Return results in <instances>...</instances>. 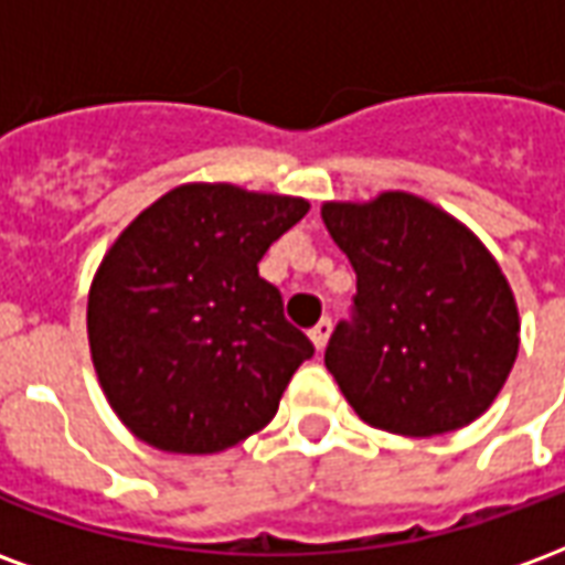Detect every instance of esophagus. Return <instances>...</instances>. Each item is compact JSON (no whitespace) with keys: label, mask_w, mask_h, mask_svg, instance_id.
I'll list each match as a JSON object with an SVG mask.
<instances>
[{"label":"esophagus","mask_w":565,"mask_h":565,"mask_svg":"<svg viewBox=\"0 0 565 565\" xmlns=\"http://www.w3.org/2000/svg\"><path fill=\"white\" fill-rule=\"evenodd\" d=\"M330 332H332L330 320H320L318 327L308 332V335H311V344H315L318 351H323V348H327V342H330Z\"/></svg>","instance_id":"esophagus-1"}]
</instances>
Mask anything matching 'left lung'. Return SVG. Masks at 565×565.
Masks as SVG:
<instances>
[{
    "label": "left lung",
    "mask_w": 565,
    "mask_h": 565,
    "mask_svg": "<svg viewBox=\"0 0 565 565\" xmlns=\"http://www.w3.org/2000/svg\"><path fill=\"white\" fill-rule=\"evenodd\" d=\"M320 217L356 271L354 315L323 363L369 426L441 436L472 424L509 379L521 318L493 254L412 193L327 202Z\"/></svg>",
    "instance_id": "obj_1"
}]
</instances>
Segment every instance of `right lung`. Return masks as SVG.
<instances>
[{
  "label": "right lung",
  "mask_w": 565,
  "mask_h": 565,
  "mask_svg": "<svg viewBox=\"0 0 565 565\" xmlns=\"http://www.w3.org/2000/svg\"><path fill=\"white\" fill-rule=\"evenodd\" d=\"M308 202L181 184L108 247L87 299L90 356L132 436L217 454L269 424L315 344L284 320L257 263Z\"/></svg>",
  "instance_id": "obj_1"
}]
</instances>
